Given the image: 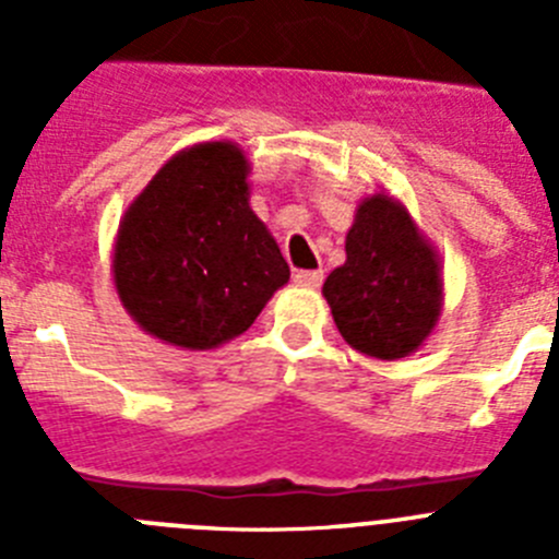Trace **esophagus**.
<instances>
[{"mask_svg": "<svg viewBox=\"0 0 559 559\" xmlns=\"http://www.w3.org/2000/svg\"><path fill=\"white\" fill-rule=\"evenodd\" d=\"M324 280V271H296L294 283L302 288H319Z\"/></svg>", "mask_w": 559, "mask_h": 559, "instance_id": "obj_1", "label": "esophagus"}]
</instances>
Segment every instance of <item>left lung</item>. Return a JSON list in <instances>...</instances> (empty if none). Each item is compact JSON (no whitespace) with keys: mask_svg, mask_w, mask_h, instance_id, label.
<instances>
[{"mask_svg":"<svg viewBox=\"0 0 559 559\" xmlns=\"http://www.w3.org/2000/svg\"><path fill=\"white\" fill-rule=\"evenodd\" d=\"M347 260L324 280L341 338L378 360L417 353L442 316V260L412 212L389 192L355 210Z\"/></svg>","mask_w":559,"mask_h":559,"instance_id":"1","label":"left lung"}]
</instances>
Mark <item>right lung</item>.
Instances as JSON below:
<instances>
[{
  "label": "right lung",
  "mask_w": 559,
  "mask_h": 559,
  "mask_svg": "<svg viewBox=\"0 0 559 559\" xmlns=\"http://www.w3.org/2000/svg\"><path fill=\"white\" fill-rule=\"evenodd\" d=\"M251 162L237 142H199L156 170L114 237L111 276L147 335L204 353L254 324L290 269L249 206Z\"/></svg>",
  "instance_id": "right-lung-1"
}]
</instances>
